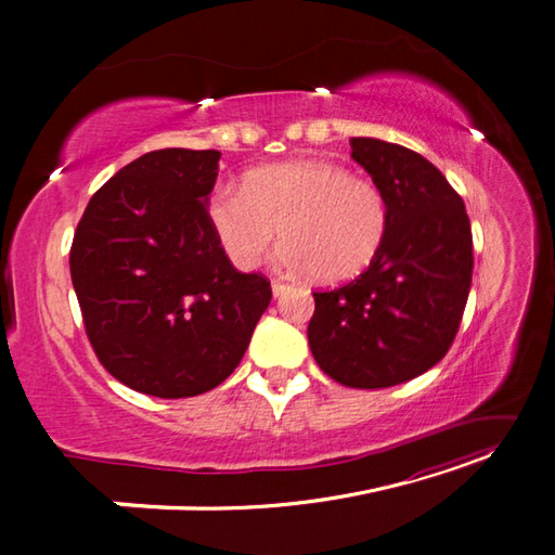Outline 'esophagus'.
<instances>
[{"label":"esophagus","instance_id":"1","mask_svg":"<svg viewBox=\"0 0 555 555\" xmlns=\"http://www.w3.org/2000/svg\"><path fill=\"white\" fill-rule=\"evenodd\" d=\"M271 289H273V296L278 298V296H282L284 292L289 289V284H284V282H278V280H273V284H271Z\"/></svg>","mask_w":555,"mask_h":555}]
</instances>
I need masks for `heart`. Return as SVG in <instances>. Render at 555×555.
<instances>
[{"instance_id": "b5f03b06", "label": "heart", "mask_w": 555, "mask_h": 555, "mask_svg": "<svg viewBox=\"0 0 555 555\" xmlns=\"http://www.w3.org/2000/svg\"><path fill=\"white\" fill-rule=\"evenodd\" d=\"M208 222L245 271L263 261L282 233L284 271L343 282L377 259L389 233V201L373 180L354 178L340 164L300 159L251 169L241 190H215Z\"/></svg>"}]
</instances>
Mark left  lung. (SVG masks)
Listing matches in <instances>:
<instances>
[{"label": "left lung", "instance_id": "left-lung-1", "mask_svg": "<svg viewBox=\"0 0 555 555\" xmlns=\"http://www.w3.org/2000/svg\"><path fill=\"white\" fill-rule=\"evenodd\" d=\"M349 145L389 201V233L357 280L314 292L308 343L331 379L384 389L424 375L456 338L473 282V229L463 198L426 157L379 139Z\"/></svg>", "mask_w": 555, "mask_h": 555}]
</instances>
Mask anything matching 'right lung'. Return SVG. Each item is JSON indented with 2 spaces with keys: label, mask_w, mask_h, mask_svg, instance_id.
Returning a JSON list of instances; mask_svg holds the SVG:
<instances>
[{
  "label": "right lung",
  "mask_w": 555,
  "mask_h": 555,
  "mask_svg": "<svg viewBox=\"0 0 555 555\" xmlns=\"http://www.w3.org/2000/svg\"><path fill=\"white\" fill-rule=\"evenodd\" d=\"M217 150L164 147L99 188L72 243L88 340L129 389L190 398L241 363L271 282L238 273L208 222Z\"/></svg>",
  "instance_id": "add662e5"
}]
</instances>
